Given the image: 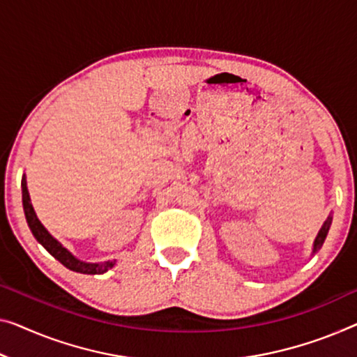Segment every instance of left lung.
<instances>
[{
	"label": "left lung",
	"instance_id": "1",
	"mask_svg": "<svg viewBox=\"0 0 357 357\" xmlns=\"http://www.w3.org/2000/svg\"><path fill=\"white\" fill-rule=\"evenodd\" d=\"M331 225H332V213L327 216L326 222H324L322 227L317 232V236L314 238V243H312V255L317 253L319 250H321L322 243H324V241H326V237H327V234H328V229H331Z\"/></svg>",
	"mask_w": 357,
	"mask_h": 357
}]
</instances>
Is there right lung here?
Listing matches in <instances>:
<instances>
[{
	"label": "right lung",
	"mask_w": 357,
	"mask_h": 357,
	"mask_svg": "<svg viewBox=\"0 0 357 357\" xmlns=\"http://www.w3.org/2000/svg\"><path fill=\"white\" fill-rule=\"evenodd\" d=\"M22 204H24V211H25V220L29 222V227L33 237L38 241L43 247H45L47 252H50L52 257H54L57 261H61L67 269L75 271L79 274H104L107 273L109 269L114 268L116 264L115 259H109V261H100V263H88L82 261L77 257L68 252V250L62 245V243L51 236L45 226L41 225V221L36 216L33 210V205L30 202V194L29 189H26V179L25 174L22 176Z\"/></svg>",
	"instance_id": "add662e5"
}]
</instances>
